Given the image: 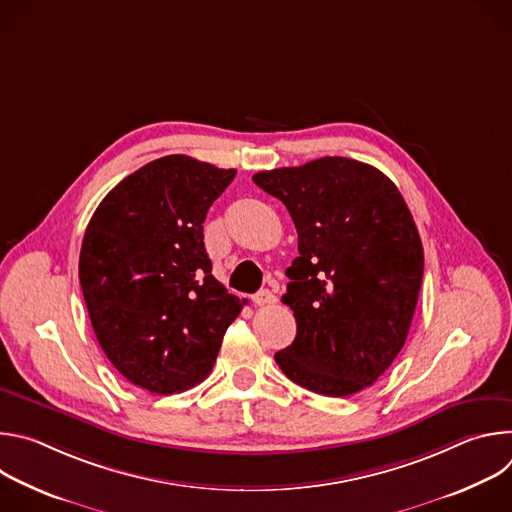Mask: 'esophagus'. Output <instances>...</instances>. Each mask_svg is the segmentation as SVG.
<instances>
[{"mask_svg":"<svg viewBox=\"0 0 512 512\" xmlns=\"http://www.w3.org/2000/svg\"><path fill=\"white\" fill-rule=\"evenodd\" d=\"M253 302L257 304V306H267V304H273L275 302V294L271 289H259L257 294L253 296Z\"/></svg>","mask_w":512,"mask_h":512,"instance_id":"1","label":"esophagus"}]
</instances>
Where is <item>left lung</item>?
<instances>
[{"instance_id":"1","label":"left lung","mask_w":512,"mask_h":512,"mask_svg":"<svg viewBox=\"0 0 512 512\" xmlns=\"http://www.w3.org/2000/svg\"><path fill=\"white\" fill-rule=\"evenodd\" d=\"M298 231L281 302L296 340L275 352L287 379L326 397L371 387L401 352L415 314L423 247L397 186L377 168L320 158L259 172Z\"/></svg>"}]
</instances>
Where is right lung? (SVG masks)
Listing matches in <instances>:
<instances>
[{
  "label": "right lung",
  "instance_id": "obj_1",
  "mask_svg": "<svg viewBox=\"0 0 512 512\" xmlns=\"http://www.w3.org/2000/svg\"><path fill=\"white\" fill-rule=\"evenodd\" d=\"M237 170L166 156L121 180L85 231L79 277L113 367L158 395L204 381L243 304L212 275L202 223Z\"/></svg>",
  "mask_w": 512,
  "mask_h": 512
}]
</instances>
